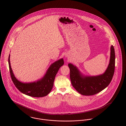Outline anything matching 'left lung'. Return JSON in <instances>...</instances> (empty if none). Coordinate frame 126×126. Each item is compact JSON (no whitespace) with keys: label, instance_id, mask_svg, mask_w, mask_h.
<instances>
[{"label":"left lung","instance_id":"obj_1","mask_svg":"<svg viewBox=\"0 0 126 126\" xmlns=\"http://www.w3.org/2000/svg\"><path fill=\"white\" fill-rule=\"evenodd\" d=\"M110 59L105 72L99 75L89 76L83 75L72 63H69L70 78L72 86L79 94L84 95H92L106 88L110 83L114 72L115 52L113 46L110 47Z\"/></svg>","mask_w":126,"mask_h":126}]
</instances>
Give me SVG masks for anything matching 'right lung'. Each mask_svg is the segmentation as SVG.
Returning a JSON list of instances; mask_svg holds the SVG:
<instances>
[{"instance_id":"right-lung-1","label":"right lung","mask_w":126,"mask_h":126,"mask_svg":"<svg viewBox=\"0 0 126 126\" xmlns=\"http://www.w3.org/2000/svg\"><path fill=\"white\" fill-rule=\"evenodd\" d=\"M9 56L8 63L12 79L16 87L21 93L27 95L35 97H40L47 95L52 90L55 76L60 68L64 64L63 58L55 62L48 68L44 76L37 81L32 82H22L16 78L11 66Z\"/></svg>"}]
</instances>
